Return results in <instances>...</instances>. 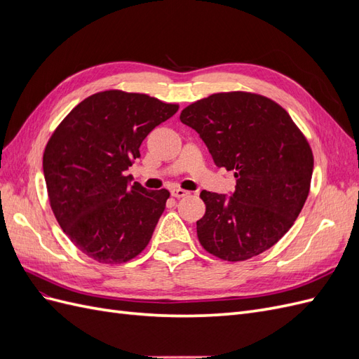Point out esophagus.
<instances>
[{
  "instance_id": "34e87169",
  "label": "esophagus",
  "mask_w": 359,
  "mask_h": 359,
  "mask_svg": "<svg viewBox=\"0 0 359 359\" xmlns=\"http://www.w3.org/2000/svg\"><path fill=\"white\" fill-rule=\"evenodd\" d=\"M170 194H172L173 198H184V196H187L189 191L182 190V189H172V190H170Z\"/></svg>"
}]
</instances>
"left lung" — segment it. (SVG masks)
Wrapping results in <instances>:
<instances>
[{"label": "left lung", "instance_id": "obj_1", "mask_svg": "<svg viewBox=\"0 0 359 359\" xmlns=\"http://www.w3.org/2000/svg\"><path fill=\"white\" fill-rule=\"evenodd\" d=\"M219 168L235 170L232 196L203 190L198 238L229 262L264 253L283 236L307 201L313 153L290 115L268 97L217 93L182 109Z\"/></svg>", "mask_w": 359, "mask_h": 359}]
</instances>
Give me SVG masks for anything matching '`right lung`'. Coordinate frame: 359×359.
<instances>
[{"instance_id": "1", "label": "right lung", "mask_w": 359, "mask_h": 359, "mask_svg": "<svg viewBox=\"0 0 359 359\" xmlns=\"http://www.w3.org/2000/svg\"><path fill=\"white\" fill-rule=\"evenodd\" d=\"M178 104L119 90L86 97L52 133L43 154L50 208L70 241L100 264H123L148 245L169 191L130 184L151 130Z\"/></svg>"}]
</instances>
